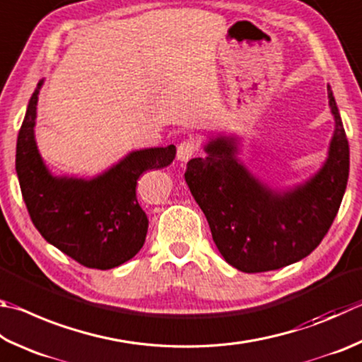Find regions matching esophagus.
I'll return each instance as SVG.
<instances>
[{
  "mask_svg": "<svg viewBox=\"0 0 362 362\" xmlns=\"http://www.w3.org/2000/svg\"><path fill=\"white\" fill-rule=\"evenodd\" d=\"M198 152V147L193 141H183L177 147V160L179 161H188L192 160L193 156Z\"/></svg>",
  "mask_w": 362,
  "mask_h": 362,
  "instance_id": "obj_1",
  "label": "esophagus"
}]
</instances>
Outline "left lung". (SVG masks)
Instances as JSON below:
<instances>
[{
  "mask_svg": "<svg viewBox=\"0 0 362 362\" xmlns=\"http://www.w3.org/2000/svg\"><path fill=\"white\" fill-rule=\"evenodd\" d=\"M336 129L323 166L288 192L264 185L238 158V139L220 136L206 158L187 164L185 182L206 215L216 248L242 272H267L310 255L329 231L350 173V147L332 90Z\"/></svg>",
  "mask_w": 362,
  "mask_h": 362,
  "instance_id": "obj_1",
  "label": "left lung"
}]
</instances>
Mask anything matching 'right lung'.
Wrapping results in <instances>:
<instances>
[{"label": "right lung", "mask_w": 362, "mask_h": 362, "mask_svg": "<svg viewBox=\"0 0 362 362\" xmlns=\"http://www.w3.org/2000/svg\"><path fill=\"white\" fill-rule=\"evenodd\" d=\"M39 81L17 137L16 170L33 225L78 264L107 271L123 264L146 242L148 220L136 198L137 179L175 158V146L142 148L93 179L57 177L35 141Z\"/></svg>", "instance_id": "obj_1"}]
</instances>
